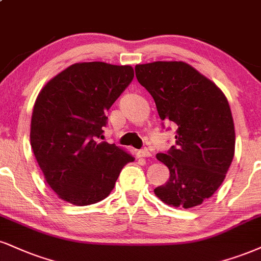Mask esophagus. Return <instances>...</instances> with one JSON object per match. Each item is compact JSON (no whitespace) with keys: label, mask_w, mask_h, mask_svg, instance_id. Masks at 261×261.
Instances as JSON below:
<instances>
[{"label":"esophagus","mask_w":261,"mask_h":261,"mask_svg":"<svg viewBox=\"0 0 261 261\" xmlns=\"http://www.w3.org/2000/svg\"><path fill=\"white\" fill-rule=\"evenodd\" d=\"M136 155L137 158H148V156L152 155V153H150L148 149H141V150H137Z\"/></svg>","instance_id":"34e87169"}]
</instances>
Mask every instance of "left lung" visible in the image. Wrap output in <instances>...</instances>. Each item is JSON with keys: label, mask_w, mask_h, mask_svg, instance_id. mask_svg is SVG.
Here are the masks:
<instances>
[{"label": "left lung", "mask_w": 261, "mask_h": 261, "mask_svg": "<svg viewBox=\"0 0 261 261\" xmlns=\"http://www.w3.org/2000/svg\"><path fill=\"white\" fill-rule=\"evenodd\" d=\"M139 83L154 99L159 118L177 126L176 142L156 159L170 177L155 196L175 208H193L221 186L234 155V124L227 98L216 85L185 62L135 67Z\"/></svg>", "instance_id": "8db88e82"}]
</instances>
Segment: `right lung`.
Masks as SVG:
<instances>
[{"instance_id": "obj_1", "label": "right lung", "mask_w": 261, "mask_h": 261, "mask_svg": "<svg viewBox=\"0 0 261 261\" xmlns=\"http://www.w3.org/2000/svg\"><path fill=\"white\" fill-rule=\"evenodd\" d=\"M134 79L130 65L75 63L47 83L34 105L30 144L48 186L65 202L105 199L121 169L135 158L98 142L106 113Z\"/></svg>"}]
</instances>
